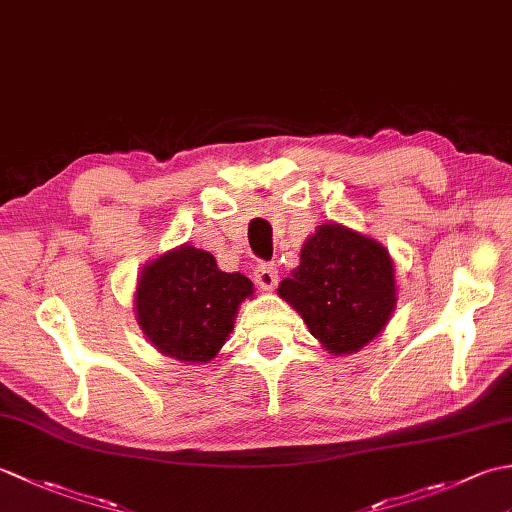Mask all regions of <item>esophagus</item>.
Returning <instances> with one entry per match:
<instances>
[{"mask_svg":"<svg viewBox=\"0 0 512 512\" xmlns=\"http://www.w3.org/2000/svg\"><path fill=\"white\" fill-rule=\"evenodd\" d=\"M255 284L262 290H273L279 281L275 264H257L255 268Z\"/></svg>","mask_w":512,"mask_h":512,"instance_id":"esophagus-1","label":"esophagus"}]
</instances>
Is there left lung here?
<instances>
[{
  "instance_id": "1",
  "label": "left lung",
  "mask_w": 512,
  "mask_h": 512,
  "mask_svg": "<svg viewBox=\"0 0 512 512\" xmlns=\"http://www.w3.org/2000/svg\"><path fill=\"white\" fill-rule=\"evenodd\" d=\"M330 354H352L383 332L396 308V277L385 246L343 224L317 226L301 262L279 284Z\"/></svg>"
}]
</instances>
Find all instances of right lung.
Listing matches in <instances>:
<instances>
[{
  "mask_svg": "<svg viewBox=\"0 0 512 512\" xmlns=\"http://www.w3.org/2000/svg\"><path fill=\"white\" fill-rule=\"evenodd\" d=\"M250 295L248 277L222 273L211 253L182 244L145 266L134 310L140 330L160 354L206 363L222 350L239 303Z\"/></svg>",
  "mask_w": 512,
  "mask_h": 512,
  "instance_id": "right-lung-1",
  "label": "right lung"
}]
</instances>
